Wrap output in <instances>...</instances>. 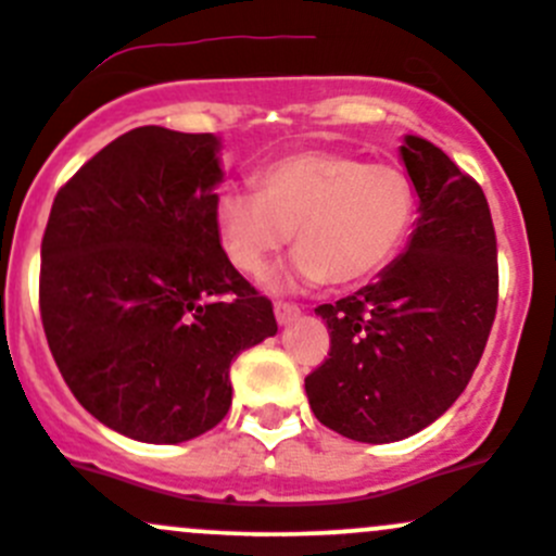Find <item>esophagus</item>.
<instances>
[{
  "mask_svg": "<svg viewBox=\"0 0 556 556\" xmlns=\"http://www.w3.org/2000/svg\"><path fill=\"white\" fill-rule=\"evenodd\" d=\"M274 314H277L279 325H288L299 317L301 309L295 304H290V301H277V304H274Z\"/></svg>",
  "mask_w": 556,
  "mask_h": 556,
  "instance_id": "obj_1",
  "label": "esophagus"
}]
</instances>
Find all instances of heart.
I'll list each match as a JSON object with an SVG mask.
<instances>
[{
	"label": "heart",
	"instance_id": "1",
	"mask_svg": "<svg viewBox=\"0 0 556 556\" xmlns=\"http://www.w3.org/2000/svg\"><path fill=\"white\" fill-rule=\"evenodd\" d=\"M257 193L226 190L217 199V237L228 261L263 277L293 233V261L277 285L328 282L350 288L397 255L417 215L412 177L392 164H366L333 150H301L255 174Z\"/></svg>",
	"mask_w": 556,
	"mask_h": 556
}]
</instances>
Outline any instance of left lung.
<instances>
[{
	"label": "left lung",
	"mask_w": 556,
	"mask_h": 556,
	"mask_svg": "<svg viewBox=\"0 0 556 556\" xmlns=\"http://www.w3.org/2000/svg\"><path fill=\"white\" fill-rule=\"evenodd\" d=\"M403 164L419 195L406 252L374 285L317 306L330 352L306 377L314 417L363 444L428 428L463 395L497 312V239L484 190L419 137Z\"/></svg>",
	"instance_id": "1"
}]
</instances>
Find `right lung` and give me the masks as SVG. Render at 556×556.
<instances>
[{
  "label": "right lung",
  "mask_w": 556,
  "mask_h": 556,
  "mask_svg": "<svg viewBox=\"0 0 556 556\" xmlns=\"http://www.w3.org/2000/svg\"><path fill=\"white\" fill-rule=\"evenodd\" d=\"M217 139L123 134L61 185L39 314L72 395L144 444H179L231 408V361L277 333L274 306L217 237Z\"/></svg>",
  "instance_id": "right-lung-1"
}]
</instances>
